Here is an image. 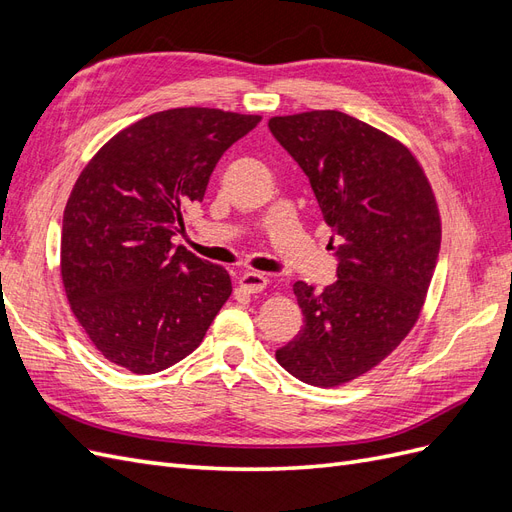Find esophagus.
<instances>
[{
    "instance_id": "1",
    "label": "esophagus",
    "mask_w": 512,
    "mask_h": 512,
    "mask_svg": "<svg viewBox=\"0 0 512 512\" xmlns=\"http://www.w3.org/2000/svg\"><path fill=\"white\" fill-rule=\"evenodd\" d=\"M239 288L250 294H258L267 288V277L262 273H245L239 277Z\"/></svg>"
}]
</instances>
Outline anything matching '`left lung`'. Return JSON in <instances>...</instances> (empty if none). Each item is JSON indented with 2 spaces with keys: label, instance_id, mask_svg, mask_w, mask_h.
I'll return each mask as SVG.
<instances>
[{
  "label": "left lung",
  "instance_id": "left-lung-1",
  "mask_svg": "<svg viewBox=\"0 0 512 512\" xmlns=\"http://www.w3.org/2000/svg\"><path fill=\"white\" fill-rule=\"evenodd\" d=\"M269 130L303 168L318 198L337 282H297L299 335L275 352L294 378L342 386L382 363L412 331L436 271L442 222L414 153L342 111L271 117Z\"/></svg>",
  "mask_w": 512,
  "mask_h": 512
}]
</instances>
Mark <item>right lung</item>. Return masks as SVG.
Here are the masks:
<instances>
[{
  "mask_svg": "<svg viewBox=\"0 0 512 512\" xmlns=\"http://www.w3.org/2000/svg\"><path fill=\"white\" fill-rule=\"evenodd\" d=\"M260 119L168 108L117 132L81 170L59 269L72 314L104 359L158 374L203 342L230 297V275L170 237L205 198L222 153Z\"/></svg>",
  "mask_w": 512,
  "mask_h": 512,
  "instance_id": "obj_1",
  "label": "right lung"
}]
</instances>
